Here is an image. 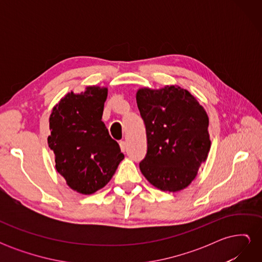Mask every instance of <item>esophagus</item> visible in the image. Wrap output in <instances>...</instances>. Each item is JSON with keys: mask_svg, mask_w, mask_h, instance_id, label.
I'll return each mask as SVG.
<instances>
[{"mask_svg": "<svg viewBox=\"0 0 262 262\" xmlns=\"http://www.w3.org/2000/svg\"><path fill=\"white\" fill-rule=\"evenodd\" d=\"M120 147H121V150L122 152H125V149H126V142L125 141H120Z\"/></svg>", "mask_w": 262, "mask_h": 262, "instance_id": "esophagus-1", "label": "esophagus"}]
</instances>
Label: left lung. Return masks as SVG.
I'll return each mask as SVG.
<instances>
[{
  "mask_svg": "<svg viewBox=\"0 0 262 262\" xmlns=\"http://www.w3.org/2000/svg\"><path fill=\"white\" fill-rule=\"evenodd\" d=\"M137 104L147 139L141 172L162 191L185 189L207 161L211 147L204 108L187 90L176 85L140 89Z\"/></svg>",
  "mask_w": 262,
  "mask_h": 262,
  "instance_id": "obj_1",
  "label": "left lung"
}]
</instances>
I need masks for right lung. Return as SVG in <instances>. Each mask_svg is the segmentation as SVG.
<instances>
[{"mask_svg": "<svg viewBox=\"0 0 262 262\" xmlns=\"http://www.w3.org/2000/svg\"><path fill=\"white\" fill-rule=\"evenodd\" d=\"M107 95V87L99 86H87L81 94L68 93L49 118L48 144L55 169L82 194L104 188L124 158L101 121Z\"/></svg>", "mask_w": 262, "mask_h": 262, "instance_id": "add662e5", "label": "right lung"}]
</instances>
